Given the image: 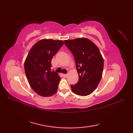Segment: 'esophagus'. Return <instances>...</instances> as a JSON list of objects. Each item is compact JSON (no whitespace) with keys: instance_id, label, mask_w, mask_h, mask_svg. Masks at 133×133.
Wrapping results in <instances>:
<instances>
[{"instance_id":"1","label":"esophagus","mask_w":133,"mask_h":133,"mask_svg":"<svg viewBox=\"0 0 133 133\" xmlns=\"http://www.w3.org/2000/svg\"><path fill=\"white\" fill-rule=\"evenodd\" d=\"M63 76H64V77H66V76H68V74H63Z\"/></svg>"}]
</instances>
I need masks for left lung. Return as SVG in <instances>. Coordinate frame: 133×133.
Segmentation results:
<instances>
[{"label":"left lung","instance_id":"left-lung-1","mask_svg":"<svg viewBox=\"0 0 133 133\" xmlns=\"http://www.w3.org/2000/svg\"><path fill=\"white\" fill-rule=\"evenodd\" d=\"M64 44L73 54L79 80L71 85L74 94L90 95L97 88L102 79L104 60L98 46L86 38L64 41Z\"/></svg>","mask_w":133,"mask_h":133}]
</instances>
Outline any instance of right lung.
<instances>
[{"label": "right lung", "instance_id": "right-lung-1", "mask_svg": "<svg viewBox=\"0 0 133 133\" xmlns=\"http://www.w3.org/2000/svg\"><path fill=\"white\" fill-rule=\"evenodd\" d=\"M64 44L62 41L42 39L32 46L24 62V69L30 86L42 96H49L57 91L59 74L51 70V60Z\"/></svg>", "mask_w": 133, "mask_h": 133}]
</instances>
